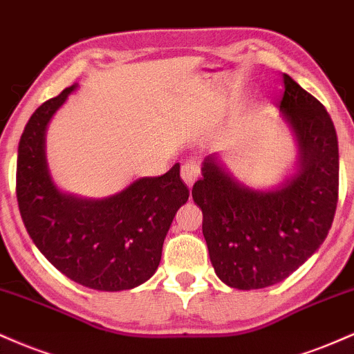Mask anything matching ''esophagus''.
I'll list each match as a JSON object with an SVG mask.
<instances>
[{"mask_svg":"<svg viewBox=\"0 0 354 354\" xmlns=\"http://www.w3.org/2000/svg\"><path fill=\"white\" fill-rule=\"evenodd\" d=\"M201 172H202L201 165H198L197 162H194V160L185 162V164L182 165V169H180L182 180H184L189 187H192L195 182H197V178L201 177Z\"/></svg>","mask_w":354,"mask_h":354,"instance_id":"34e87169","label":"esophagus"}]
</instances>
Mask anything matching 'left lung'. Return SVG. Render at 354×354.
<instances>
[{"label": "left lung", "mask_w": 354, "mask_h": 354, "mask_svg": "<svg viewBox=\"0 0 354 354\" xmlns=\"http://www.w3.org/2000/svg\"><path fill=\"white\" fill-rule=\"evenodd\" d=\"M278 106L300 144V170L280 189L235 182L207 157L192 189L210 261L223 283L259 290L290 277L325 242L339 185L338 137L330 114L288 74Z\"/></svg>", "instance_id": "obj_1"}]
</instances>
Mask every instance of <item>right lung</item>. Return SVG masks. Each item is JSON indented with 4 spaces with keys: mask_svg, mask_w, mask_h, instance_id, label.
Returning a JSON list of instances; mask_svg holds the SVG:
<instances>
[{
    "mask_svg": "<svg viewBox=\"0 0 354 354\" xmlns=\"http://www.w3.org/2000/svg\"><path fill=\"white\" fill-rule=\"evenodd\" d=\"M76 84L35 111L21 136L16 198L29 236L76 283L120 292L144 283L159 267L162 245L189 189L176 164L160 177H142L122 192L86 201L56 189L44 157L49 119Z\"/></svg>",
    "mask_w": 354,
    "mask_h": 354,
    "instance_id": "1",
    "label": "right lung"
}]
</instances>
